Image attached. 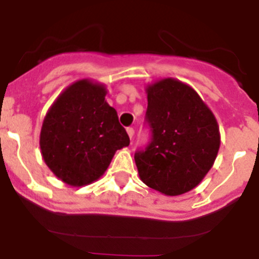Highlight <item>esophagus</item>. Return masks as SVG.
<instances>
[{"instance_id": "esophagus-1", "label": "esophagus", "mask_w": 259, "mask_h": 259, "mask_svg": "<svg viewBox=\"0 0 259 259\" xmlns=\"http://www.w3.org/2000/svg\"><path fill=\"white\" fill-rule=\"evenodd\" d=\"M126 133H127V135H129L130 139H133V137H134V134H135L134 129H133V127H127V129H126Z\"/></svg>"}]
</instances>
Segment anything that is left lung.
Returning a JSON list of instances; mask_svg holds the SVG:
<instances>
[{"label": "left lung", "instance_id": "obj_1", "mask_svg": "<svg viewBox=\"0 0 259 259\" xmlns=\"http://www.w3.org/2000/svg\"><path fill=\"white\" fill-rule=\"evenodd\" d=\"M152 141L134 159L144 184L165 195L194 189L213 166L220 129L208 106L190 85L165 78L146 88Z\"/></svg>", "mask_w": 259, "mask_h": 259}]
</instances>
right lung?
<instances>
[{
	"mask_svg": "<svg viewBox=\"0 0 259 259\" xmlns=\"http://www.w3.org/2000/svg\"><path fill=\"white\" fill-rule=\"evenodd\" d=\"M106 94L103 84L81 79L67 87L46 113L40 153L65 184H92L105 174L116 151L129 146V135Z\"/></svg>",
	"mask_w": 259,
	"mask_h": 259,
	"instance_id": "right-lung-1",
	"label": "right lung"
}]
</instances>
